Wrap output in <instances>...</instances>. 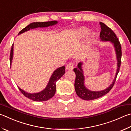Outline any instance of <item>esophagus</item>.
I'll use <instances>...</instances> for the list:
<instances>
[{
  "label": "esophagus",
  "instance_id": "1",
  "mask_svg": "<svg viewBox=\"0 0 131 131\" xmlns=\"http://www.w3.org/2000/svg\"><path fill=\"white\" fill-rule=\"evenodd\" d=\"M74 64L73 62H69L66 66V69L67 70H73L74 68Z\"/></svg>",
  "mask_w": 131,
  "mask_h": 131
}]
</instances>
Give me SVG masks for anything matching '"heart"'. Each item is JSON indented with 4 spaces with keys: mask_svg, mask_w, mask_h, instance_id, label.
I'll return each instance as SVG.
<instances>
[{
    "mask_svg": "<svg viewBox=\"0 0 131 131\" xmlns=\"http://www.w3.org/2000/svg\"><path fill=\"white\" fill-rule=\"evenodd\" d=\"M90 32V30L88 29V28L85 27H81L78 29V34L80 37H84L88 35ZM95 38L94 34H92L90 38V41L92 42L93 41Z\"/></svg>",
    "mask_w": 131,
    "mask_h": 131,
    "instance_id": "b5f03b06",
    "label": "heart"
}]
</instances>
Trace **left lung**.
<instances>
[{
  "label": "left lung",
  "instance_id": "obj_1",
  "mask_svg": "<svg viewBox=\"0 0 131 131\" xmlns=\"http://www.w3.org/2000/svg\"><path fill=\"white\" fill-rule=\"evenodd\" d=\"M101 26V32L100 34L101 41H109L115 47L116 58L117 61V69L115 77V79L113 81L112 84L110 86L107 88L106 89L101 91H92L89 89H86V88L84 85V75L83 70L82 69V62H80L78 64L77 68H74L73 69L74 72L75 74V80L74 83V88L76 93L77 96L80 97L81 99L85 100H92L98 98H100L102 96L108 93L112 88L115 82L116 81V77H117V74L119 72L121 62H122V46L121 44L118 41L117 37H116L115 33L112 30L108 27L104 23L100 22V23Z\"/></svg>",
  "mask_w": 131,
  "mask_h": 131
}]
</instances>
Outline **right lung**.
I'll use <instances>...</instances> for the list:
<instances>
[{"instance_id":"add662e5","label":"right lung","mask_w":131,"mask_h":131,"mask_svg":"<svg viewBox=\"0 0 131 131\" xmlns=\"http://www.w3.org/2000/svg\"><path fill=\"white\" fill-rule=\"evenodd\" d=\"M58 23L57 21L53 20L50 22H34L30 23L27 26H26L25 28H23L19 32V34H22V33L27 31L30 29L38 28V27H49L50 26H53L56 25ZM13 46L14 45H12L10 56H9V61L10 64L12 63V60L13 58ZM65 67L64 66L62 67L59 68L54 71L53 74L51 75L48 84L44 90L39 93H29L21 89L19 87H18L21 93L24 95L26 97L30 100H32L35 101H47L53 97L56 93V82L62 76L65 72Z\"/></svg>"}]
</instances>
